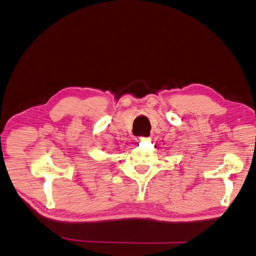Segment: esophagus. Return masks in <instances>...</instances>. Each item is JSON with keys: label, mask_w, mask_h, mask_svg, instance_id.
<instances>
[{"label": "esophagus", "mask_w": 256, "mask_h": 256, "mask_svg": "<svg viewBox=\"0 0 256 256\" xmlns=\"http://www.w3.org/2000/svg\"><path fill=\"white\" fill-rule=\"evenodd\" d=\"M146 139H147L146 137H138L137 140H138V142H142V140H146Z\"/></svg>", "instance_id": "1"}]
</instances>
